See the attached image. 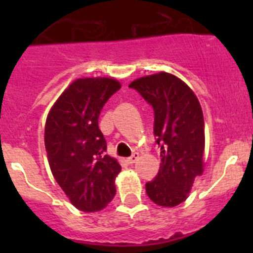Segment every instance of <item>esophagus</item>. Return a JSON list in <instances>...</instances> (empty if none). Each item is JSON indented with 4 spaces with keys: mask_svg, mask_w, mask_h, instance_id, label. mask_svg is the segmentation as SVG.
I'll list each match as a JSON object with an SVG mask.
<instances>
[{
    "mask_svg": "<svg viewBox=\"0 0 253 253\" xmlns=\"http://www.w3.org/2000/svg\"><path fill=\"white\" fill-rule=\"evenodd\" d=\"M138 158H139V153L135 152V153L131 154L130 157L126 158V163H128V165H133V163H135V161H137Z\"/></svg>",
    "mask_w": 253,
    "mask_h": 253,
    "instance_id": "obj_1",
    "label": "esophagus"
}]
</instances>
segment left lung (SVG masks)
<instances>
[{
  "label": "left lung",
  "mask_w": 253,
  "mask_h": 253,
  "mask_svg": "<svg viewBox=\"0 0 253 253\" xmlns=\"http://www.w3.org/2000/svg\"><path fill=\"white\" fill-rule=\"evenodd\" d=\"M129 87L153 107V133L161 147V166L146 184L147 195L161 207H176L186 200L194 180L203 172L202 106L185 82L166 72L138 78Z\"/></svg>",
  "instance_id": "obj_1"
}]
</instances>
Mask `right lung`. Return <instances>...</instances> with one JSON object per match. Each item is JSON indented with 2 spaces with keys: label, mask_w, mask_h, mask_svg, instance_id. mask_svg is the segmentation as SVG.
Segmentation results:
<instances>
[{
  "label": "right lung",
  "mask_w": 253,
  "mask_h": 253,
  "mask_svg": "<svg viewBox=\"0 0 253 253\" xmlns=\"http://www.w3.org/2000/svg\"><path fill=\"white\" fill-rule=\"evenodd\" d=\"M114 78H80L59 96L45 123L49 166L71 203L82 211H99L115 196L122 167L107 156L99 116L120 90Z\"/></svg>",
  "instance_id": "obj_1"
}]
</instances>
